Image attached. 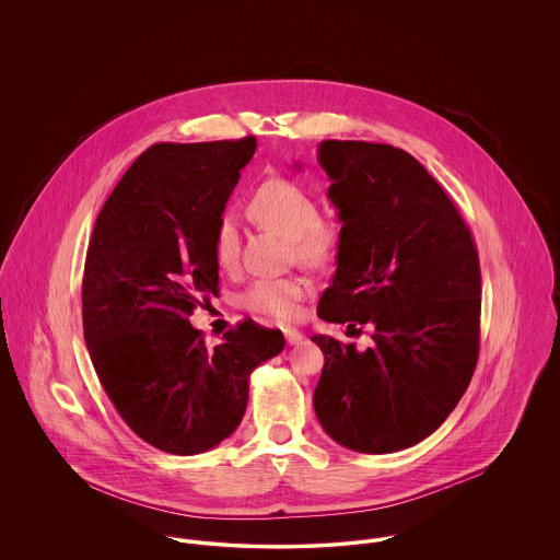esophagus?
<instances>
[{"label":"esophagus","mask_w":560,"mask_h":560,"mask_svg":"<svg viewBox=\"0 0 560 560\" xmlns=\"http://www.w3.org/2000/svg\"><path fill=\"white\" fill-rule=\"evenodd\" d=\"M282 331H284V338H287L289 345H300V342L304 340L302 331H298V329H293V327H284Z\"/></svg>","instance_id":"34e87169"}]
</instances>
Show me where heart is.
Wrapping results in <instances>:
<instances>
[{"mask_svg": "<svg viewBox=\"0 0 560 560\" xmlns=\"http://www.w3.org/2000/svg\"><path fill=\"white\" fill-rule=\"evenodd\" d=\"M247 215L289 241L300 265L325 269L340 254L342 231L338 222L320 218L317 198L291 178L273 176L262 180L247 200ZM213 258L224 271L235 269L240 262V229L231 215H222L215 224ZM304 293L306 284L300 278H262L247 287L241 304L256 315L289 320L298 315V302Z\"/></svg>", "mask_w": 560, "mask_h": 560, "instance_id": "b5f03b06", "label": "heart"}]
</instances>
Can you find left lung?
<instances>
[{"instance_id":"1","label":"left lung","mask_w":560,"mask_h":560,"mask_svg":"<svg viewBox=\"0 0 560 560\" xmlns=\"http://www.w3.org/2000/svg\"><path fill=\"white\" fill-rule=\"evenodd\" d=\"M319 163L342 245L319 317L373 345L313 336L325 355L315 411L358 453L429 438L468 390L479 360L480 267L472 233L438 180L390 144L325 140Z\"/></svg>"}]
</instances>
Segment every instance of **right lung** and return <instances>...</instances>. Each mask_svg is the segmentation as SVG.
I'll list each match as a JSON object with an SVG mask.
<instances>
[{"label": "right lung", "mask_w": 560, "mask_h": 560, "mask_svg": "<svg viewBox=\"0 0 560 560\" xmlns=\"http://www.w3.org/2000/svg\"><path fill=\"white\" fill-rule=\"evenodd\" d=\"M256 138L153 144L118 180L92 231L81 282L83 338L120 418L151 446L198 455L237 427L249 373L284 349L243 320L207 349L189 315L218 291L213 231Z\"/></svg>", "instance_id": "right-lung-1"}]
</instances>
